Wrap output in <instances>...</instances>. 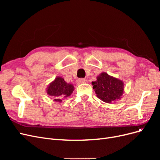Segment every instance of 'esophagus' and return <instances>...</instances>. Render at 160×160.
Here are the masks:
<instances>
[{"mask_svg": "<svg viewBox=\"0 0 160 160\" xmlns=\"http://www.w3.org/2000/svg\"><path fill=\"white\" fill-rule=\"evenodd\" d=\"M85 81H85V79L81 78V79H79L78 81H77V83H78L79 85L82 84V83H85Z\"/></svg>", "mask_w": 160, "mask_h": 160, "instance_id": "esophagus-1", "label": "esophagus"}]
</instances>
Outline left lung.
I'll return each instance as SVG.
<instances>
[{
	"label": "left lung",
	"instance_id": "obj_1",
	"mask_svg": "<svg viewBox=\"0 0 160 160\" xmlns=\"http://www.w3.org/2000/svg\"><path fill=\"white\" fill-rule=\"evenodd\" d=\"M92 85L98 98L105 103H110L120 99L123 93V82L105 72L101 73Z\"/></svg>",
	"mask_w": 160,
	"mask_h": 160
}]
</instances>
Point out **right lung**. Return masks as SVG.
Instances as JSON below:
<instances>
[{"label":"right lung","instance_id":"1","mask_svg":"<svg viewBox=\"0 0 160 160\" xmlns=\"http://www.w3.org/2000/svg\"><path fill=\"white\" fill-rule=\"evenodd\" d=\"M73 90V85L66 83L64 79L58 77L49 85L47 89V93L54 98V101L61 102L62 98H68Z\"/></svg>","mask_w":160,"mask_h":160}]
</instances>
